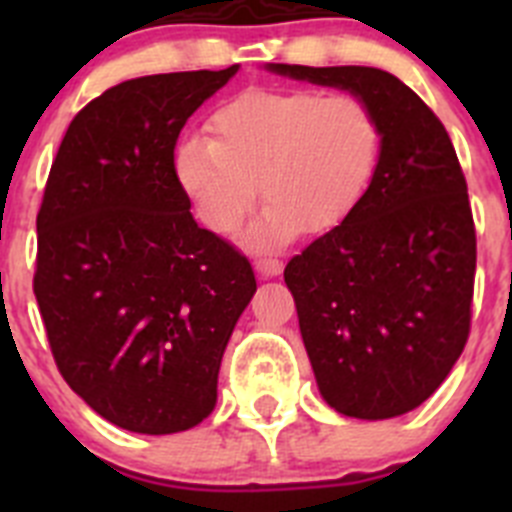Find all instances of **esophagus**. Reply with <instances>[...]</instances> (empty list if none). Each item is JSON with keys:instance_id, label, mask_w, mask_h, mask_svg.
<instances>
[{"instance_id": "obj_1", "label": "esophagus", "mask_w": 512, "mask_h": 512, "mask_svg": "<svg viewBox=\"0 0 512 512\" xmlns=\"http://www.w3.org/2000/svg\"><path fill=\"white\" fill-rule=\"evenodd\" d=\"M282 269H284L282 261H279V259H271V256H264V259L256 261V271H259V274H261V277H264V279L279 277V274H282Z\"/></svg>"}]
</instances>
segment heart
<instances>
[{
	"label": "heart",
	"mask_w": 512,
	"mask_h": 512,
	"mask_svg": "<svg viewBox=\"0 0 512 512\" xmlns=\"http://www.w3.org/2000/svg\"><path fill=\"white\" fill-rule=\"evenodd\" d=\"M210 133L179 140L176 182L220 235L241 228L261 187L269 202L243 233L251 251L341 225L372 187L384 146L372 104L310 89L238 94L212 112Z\"/></svg>",
	"instance_id": "1"
}]
</instances>
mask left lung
I'll use <instances>...</instances> for the list:
<instances>
[{
  "mask_svg": "<svg viewBox=\"0 0 512 512\" xmlns=\"http://www.w3.org/2000/svg\"><path fill=\"white\" fill-rule=\"evenodd\" d=\"M266 71L356 94L382 122L372 187L284 269L315 382L336 413L387 420L423 405L464 351L474 238L464 174L428 104L372 66Z\"/></svg>",
  "mask_w": 512,
  "mask_h": 512,
  "instance_id": "8db88e82",
  "label": "left lung"
}]
</instances>
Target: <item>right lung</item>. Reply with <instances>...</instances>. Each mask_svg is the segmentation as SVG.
Listing matches in <instances>:
<instances>
[{
    "label": "right lung",
    "instance_id": "right-lung-1",
    "mask_svg": "<svg viewBox=\"0 0 512 512\" xmlns=\"http://www.w3.org/2000/svg\"><path fill=\"white\" fill-rule=\"evenodd\" d=\"M223 71L122 81L71 120L38 212L35 300L71 390L117 428L189 431L256 292L246 256L200 228L174 174L184 122Z\"/></svg>",
    "mask_w": 512,
    "mask_h": 512
}]
</instances>
